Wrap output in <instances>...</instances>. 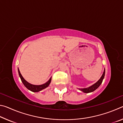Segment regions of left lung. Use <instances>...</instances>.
Masks as SVG:
<instances>
[{
    "mask_svg": "<svg viewBox=\"0 0 123 123\" xmlns=\"http://www.w3.org/2000/svg\"><path fill=\"white\" fill-rule=\"evenodd\" d=\"M105 70L104 69V71L103 75H102L101 77L100 78V79L98 81L95 83L94 85H92L91 86L87 87V88H79L80 91H81L82 92L84 93H90V92H92L94 91L95 89H97L98 87L100 86V85L101 84L102 82H103V80L104 78V76H105Z\"/></svg>",
    "mask_w": 123,
    "mask_h": 123,
    "instance_id": "8db88e82",
    "label": "left lung"
}]
</instances>
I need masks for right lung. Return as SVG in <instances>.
I'll return each mask as SVG.
<instances>
[{
    "label": "right lung",
    "instance_id": "1",
    "mask_svg": "<svg viewBox=\"0 0 123 123\" xmlns=\"http://www.w3.org/2000/svg\"><path fill=\"white\" fill-rule=\"evenodd\" d=\"M18 74H19V77L20 79H21V81L23 82V84H24V85L25 86L26 88H28L29 90L33 92H38L41 91L42 90V89L47 88V87H48L49 84H50L51 82V78H50L49 80L46 83H45V84L43 85H32L30 84V83H29L28 82H27L25 80L23 77L22 76L21 74H20L19 69H18Z\"/></svg>",
    "mask_w": 123,
    "mask_h": 123
}]
</instances>
